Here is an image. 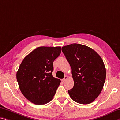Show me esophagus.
I'll return each instance as SVG.
<instances>
[{
	"label": "esophagus",
	"instance_id": "esophagus-1",
	"mask_svg": "<svg viewBox=\"0 0 120 120\" xmlns=\"http://www.w3.org/2000/svg\"><path fill=\"white\" fill-rule=\"evenodd\" d=\"M68 79V76H67V75H66L65 76H64V79H61V81H62V82H64V81H65L66 80V79Z\"/></svg>",
	"mask_w": 120,
	"mask_h": 120
}]
</instances>
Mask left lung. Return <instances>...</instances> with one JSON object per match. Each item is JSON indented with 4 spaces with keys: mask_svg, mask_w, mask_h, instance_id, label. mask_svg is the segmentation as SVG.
<instances>
[{
    "mask_svg": "<svg viewBox=\"0 0 120 120\" xmlns=\"http://www.w3.org/2000/svg\"><path fill=\"white\" fill-rule=\"evenodd\" d=\"M71 68L74 85L68 91L77 103L89 104L101 93L106 71L103 60L96 51L85 45L74 43L62 47Z\"/></svg>",
    "mask_w": 120,
    "mask_h": 120,
    "instance_id": "left-lung-1",
    "label": "left lung"
}]
</instances>
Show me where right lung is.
Returning <instances> with one entry per match:
<instances>
[{"label": "right lung", "instance_id": "obj_1", "mask_svg": "<svg viewBox=\"0 0 120 120\" xmlns=\"http://www.w3.org/2000/svg\"><path fill=\"white\" fill-rule=\"evenodd\" d=\"M61 47L41 46L27 55L16 73L19 88L32 103L44 105L52 100L61 81L53 76V61Z\"/></svg>", "mask_w": 120, "mask_h": 120}]
</instances>
